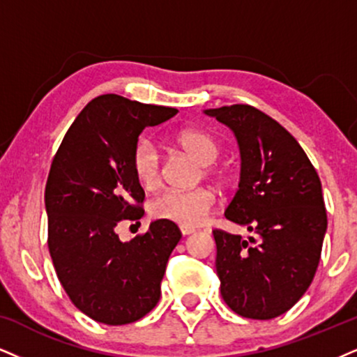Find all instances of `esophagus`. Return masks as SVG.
<instances>
[{"instance_id": "34e87169", "label": "esophagus", "mask_w": 357, "mask_h": 357, "mask_svg": "<svg viewBox=\"0 0 357 357\" xmlns=\"http://www.w3.org/2000/svg\"><path fill=\"white\" fill-rule=\"evenodd\" d=\"M180 231H182L183 236H187V235H192L195 230H193V228H188V227H180Z\"/></svg>"}]
</instances>
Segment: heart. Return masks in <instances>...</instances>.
<instances>
[{
	"instance_id": "obj_1",
	"label": "heart",
	"mask_w": 357,
	"mask_h": 357,
	"mask_svg": "<svg viewBox=\"0 0 357 357\" xmlns=\"http://www.w3.org/2000/svg\"><path fill=\"white\" fill-rule=\"evenodd\" d=\"M175 147L204 165L206 177L225 180V172L215 165L220 147L208 132L200 129H180L170 135ZM132 170L140 185L145 188L157 187L160 180V155L151 140L142 139L132 151ZM215 193L210 188L199 187L193 190H167L157 197L151 205L153 218L165 220L180 227H199L215 208Z\"/></svg>"
}]
</instances>
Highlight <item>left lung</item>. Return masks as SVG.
Listing matches in <instances>:
<instances>
[{
    "label": "left lung",
    "mask_w": 357,
    "mask_h": 357,
    "mask_svg": "<svg viewBox=\"0 0 357 357\" xmlns=\"http://www.w3.org/2000/svg\"><path fill=\"white\" fill-rule=\"evenodd\" d=\"M205 114L230 127L240 147L238 190L225 217L257 235L213 230L220 291L236 314L273 319L300 301L318 270L328 228L321 180L298 140L253 105Z\"/></svg>",
    "instance_id": "left-lung-1"
}]
</instances>
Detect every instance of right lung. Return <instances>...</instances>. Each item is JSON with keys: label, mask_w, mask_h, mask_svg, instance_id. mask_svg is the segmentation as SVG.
Returning a JSON list of instances; mask_svg holds the SVG:
<instances>
[{"label": "right lung", "mask_w": 357, "mask_h": 357, "mask_svg": "<svg viewBox=\"0 0 357 357\" xmlns=\"http://www.w3.org/2000/svg\"><path fill=\"white\" fill-rule=\"evenodd\" d=\"M178 111L117 94L92 99L52 158L44 204L57 278L79 311L109 326L134 323L160 300L170 253L182 238L165 220L121 241L117 225L139 222L144 188L132 170L140 132Z\"/></svg>", "instance_id": "right-lung-1"}]
</instances>
